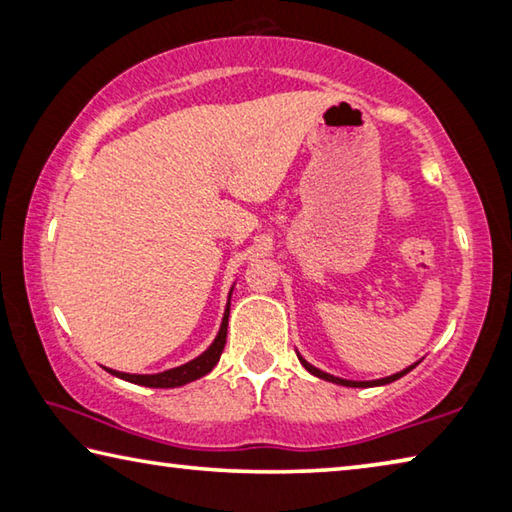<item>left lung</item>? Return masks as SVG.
Instances as JSON below:
<instances>
[{
  "label": "left lung",
  "instance_id": "obj_1",
  "mask_svg": "<svg viewBox=\"0 0 512 512\" xmlns=\"http://www.w3.org/2000/svg\"><path fill=\"white\" fill-rule=\"evenodd\" d=\"M299 360H301V364L306 366V369L312 373V375H317V378H321V380H328V382H335V384H342V387H362V389H366V387H380V384H389V382H396L398 378H402V375H407L411 369H414V366L418 364H411L409 369H405V371H400V373H393V375H389V378H382V380H371V382H355V380H342V378H335V375H330V373H324V371H319V369H315V366L312 364H308L306 360H303V357L299 355Z\"/></svg>",
  "mask_w": 512,
  "mask_h": 512
}]
</instances>
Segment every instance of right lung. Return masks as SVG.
<instances>
[{"label": "right lung", "instance_id": "obj_1", "mask_svg": "<svg viewBox=\"0 0 512 512\" xmlns=\"http://www.w3.org/2000/svg\"><path fill=\"white\" fill-rule=\"evenodd\" d=\"M227 324H229V303H227V310H224L220 333H218V337L213 339V344L206 348V351L200 357H195V360L186 362L182 366H177V369H170V371H164V373H155V375H137V373L132 375V373H121V371H112V369H107V371H110L112 375H116V378L125 380V382L141 384V387H152V389H175V387H182V384L193 382L197 378H202V375L213 371V366L218 364V360H220L224 344H227Z\"/></svg>", "mask_w": 512, "mask_h": 512}]
</instances>
